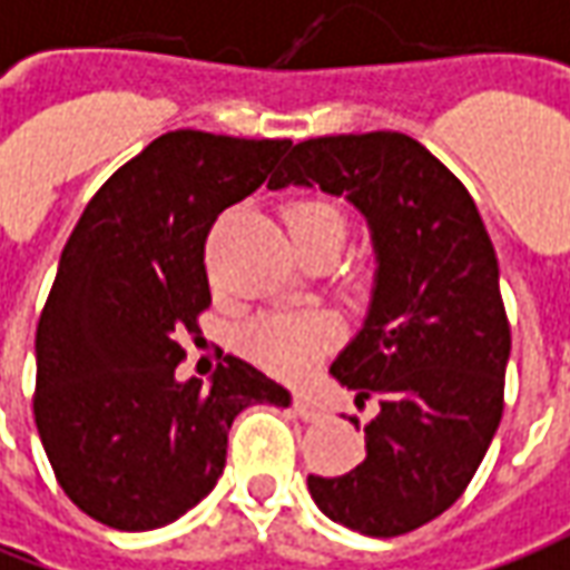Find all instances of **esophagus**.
Segmentation results:
<instances>
[{"label": "esophagus", "instance_id": "1", "mask_svg": "<svg viewBox=\"0 0 570 570\" xmlns=\"http://www.w3.org/2000/svg\"><path fill=\"white\" fill-rule=\"evenodd\" d=\"M293 407H296L298 416H302V420H308V423H314V420H321V416H324L321 401L308 395V392H296V395H293Z\"/></svg>", "mask_w": 570, "mask_h": 570}]
</instances>
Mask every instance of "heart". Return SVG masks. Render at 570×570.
Returning a JSON list of instances; mask_svg holds the SVG:
<instances>
[{
	"instance_id": "obj_1",
	"label": "heart",
	"mask_w": 570,
	"mask_h": 570,
	"mask_svg": "<svg viewBox=\"0 0 570 570\" xmlns=\"http://www.w3.org/2000/svg\"><path fill=\"white\" fill-rule=\"evenodd\" d=\"M284 225L296 249L326 234H340V237L345 234V216L340 206L317 197L286 203ZM333 342H336V326L324 314H268L253 321L240 333L244 352L262 367L284 376L305 373Z\"/></svg>"
}]
</instances>
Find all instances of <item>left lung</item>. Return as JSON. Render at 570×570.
Masks as SVG:
<instances>
[{
	"instance_id": "8db88e82",
	"label": "left lung",
	"mask_w": 570,
	"mask_h": 570,
	"mask_svg": "<svg viewBox=\"0 0 570 570\" xmlns=\"http://www.w3.org/2000/svg\"><path fill=\"white\" fill-rule=\"evenodd\" d=\"M286 185L348 197L380 262L364 330L330 367L357 407L376 404L367 456L308 475V491L352 531L410 534L463 497L503 416L512 333L497 253L463 181L410 135L298 141L268 181Z\"/></svg>"
}]
</instances>
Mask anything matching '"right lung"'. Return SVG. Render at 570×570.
<instances>
[{
	"label": "right lung",
	"instance_id": "1",
	"mask_svg": "<svg viewBox=\"0 0 570 570\" xmlns=\"http://www.w3.org/2000/svg\"><path fill=\"white\" fill-rule=\"evenodd\" d=\"M293 141L175 129L82 209L36 326L33 416L55 479L86 515L154 531L216 488L249 404H289L240 357L178 382L181 340L209 308L206 237L262 188Z\"/></svg>",
	"mask_w": 570,
	"mask_h": 570
}]
</instances>
